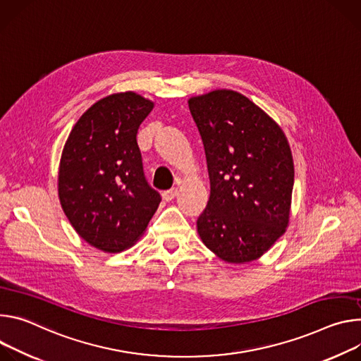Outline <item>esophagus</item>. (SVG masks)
<instances>
[{
  "instance_id": "34e87169",
  "label": "esophagus",
  "mask_w": 361,
  "mask_h": 361,
  "mask_svg": "<svg viewBox=\"0 0 361 361\" xmlns=\"http://www.w3.org/2000/svg\"><path fill=\"white\" fill-rule=\"evenodd\" d=\"M176 195H178V189H176V188H172V189H169V190H165L162 196H164V199H165L166 202H171L172 199L176 197Z\"/></svg>"
}]
</instances>
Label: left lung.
I'll return each mask as SVG.
<instances>
[{"mask_svg":"<svg viewBox=\"0 0 361 361\" xmlns=\"http://www.w3.org/2000/svg\"><path fill=\"white\" fill-rule=\"evenodd\" d=\"M188 103L211 178L197 233L219 259L252 262L290 224L294 159L288 139L268 113L235 90L216 89Z\"/></svg>","mask_w":361,"mask_h":361,"instance_id":"left-lung-1","label":"left lung"}]
</instances>
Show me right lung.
Instances as JSON below:
<instances>
[{"instance_id":"obj_1","label":"right lung","mask_w":361,"mask_h":361,"mask_svg":"<svg viewBox=\"0 0 361 361\" xmlns=\"http://www.w3.org/2000/svg\"><path fill=\"white\" fill-rule=\"evenodd\" d=\"M154 102L109 94L73 126L60 159V205L78 236L99 251L122 252L145 233L160 204L143 176L137 130Z\"/></svg>"}]
</instances>
